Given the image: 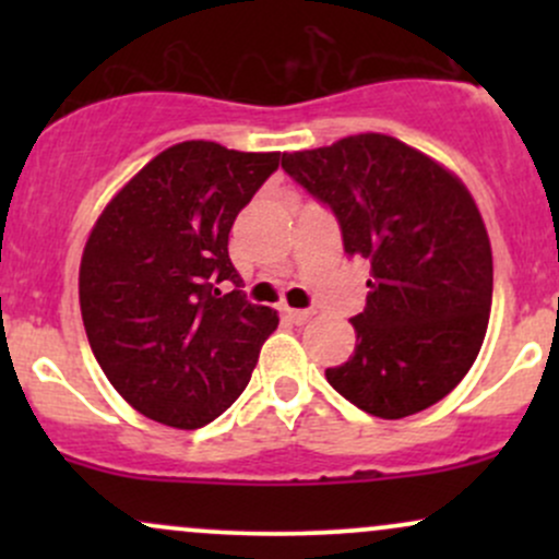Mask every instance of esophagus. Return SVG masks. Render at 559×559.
I'll list each match as a JSON object with an SVG mask.
<instances>
[{"label": "esophagus", "instance_id": "esophagus-1", "mask_svg": "<svg viewBox=\"0 0 559 559\" xmlns=\"http://www.w3.org/2000/svg\"><path fill=\"white\" fill-rule=\"evenodd\" d=\"M284 316H286L288 320H292V323L305 325L307 320L316 316V312H312V310H292V307H284Z\"/></svg>", "mask_w": 559, "mask_h": 559}]
</instances>
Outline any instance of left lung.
<instances>
[{
	"label": "left lung",
	"mask_w": 559,
	"mask_h": 559,
	"mask_svg": "<svg viewBox=\"0 0 559 559\" xmlns=\"http://www.w3.org/2000/svg\"><path fill=\"white\" fill-rule=\"evenodd\" d=\"M336 215L344 252L370 262L355 355L325 378L376 418L420 413L463 381L491 312V243L452 173L383 133L281 157Z\"/></svg>",
	"instance_id": "left-lung-1"
}]
</instances>
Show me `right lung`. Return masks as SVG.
Here are the masks:
<instances>
[{
    "mask_svg": "<svg viewBox=\"0 0 559 559\" xmlns=\"http://www.w3.org/2000/svg\"><path fill=\"white\" fill-rule=\"evenodd\" d=\"M278 157L183 141L96 221L79 275L83 325L99 368L146 418L194 431L247 389L278 312L241 292L228 234Z\"/></svg>",
    "mask_w": 559,
    "mask_h": 559,
    "instance_id": "obj_1",
    "label": "right lung"
}]
</instances>
